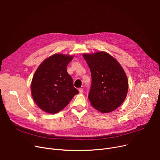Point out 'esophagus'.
Returning <instances> with one entry per match:
<instances>
[{"instance_id": "esophagus-1", "label": "esophagus", "mask_w": 160, "mask_h": 160, "mask_svg": "<svg viewBox=\"0 0 160 160\" xmlns=\"http://www.w3.org/2000/svg\"><path fill=\"white\" fill-rule=\"evenodd\" d=\"M78 91H79V92H80V93H82V92H83V89H82V88H80V89H78Z\"/></svg>"}]
</instances>
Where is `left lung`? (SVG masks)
I'll use <instances>...</instances> for the list:
<instances>
[{"instance_id":"8db88e82","label":"left lung","mask_w":160,"mask_h":160,"mask_svg":"<svg viewBox=\"0 0 160 160\" xmlns=\"http://www.w3.org/2000/svg\"><path fill=\"white\" fill-rule=\"evenodd\" d=\"M89 67L92 83L88 98L102 113L119 108L128 92L127 77L120 63L109 53L99 51L82 55Z\"/></svg>"}]
</instances>
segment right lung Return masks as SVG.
Masks as SVG:
<instances>
[{"mask_svg": "<svg viewBox=\"0 0 160 160\" xmlns=\"http://www.w3.org/2000/svg\"><path fill=\"white\" fill-rule=\"evenodd\" d=\"M74 56L57 53L42 62L31 83L32 98L38 107L49 114L64 109L78 91L67 72Z\"/></svg>", "mask_w": 160, "mask_h": 160, "instance_id": "obj_1", "label": "right lung"}]
</instances>
